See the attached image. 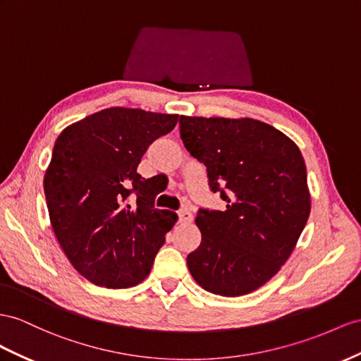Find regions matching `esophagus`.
Returning a JSON list of instances; mask_svg holds the SVG:
<instances>
[{"label":"esophagus","mask_w":361,"mask_h":361,"mask_svg":"<svg viewBox=\"0 0 361 361\" xmlns=\"http://www.w3.org/2000/svg\"><path fill=\"white\" fill-rule=\"evenodd\" d=\"M178 219L180 223H189V221H192V214L189 209H181L178 212Z\"/></svg>","instance_id":"obj_1"}]
</instances>
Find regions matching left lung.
<instances>
[{
  "label": "left lung",
  "instance_id": "1",
  "mask_svg": "<svg viewBox=\"0 0 361 361\" xmlns=\"http://www.w3.org/2000/svg\"><path fill=\"white\" fill-rule=\"evenodd\" d=\"M180 135L226 202L224 210H198L201 244L188 255L189 271L214 294L252 293L281 270L308 221L303 157L285 134L253 118L181 116Z\"/></svg>",
  "mask_w": 361,
  "mask_h": 361
}]
</instances>
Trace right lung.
<instances>
[{"mask_svg":"<svg viewBox=\"0 0 361 361\" xmlns=\"http://www.w3.org/2000/svg\"><path fill=\"white\" fill-rule=\"evenodd\" d=\"M177 114L108 108L67 126L44 177L53 232L94 285L129 288L149 274L177 214L155 209V184L137 166Z\"/></svg>","mask_w":361,"mask_h":361,"instance_id":"1","label":"right lung"}]
</instances>
